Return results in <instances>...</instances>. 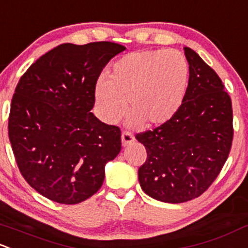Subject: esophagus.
<instances>
[{
    "label": "esophagus",
    "mask_w": 248,
    "mask_h": 248,
    "mask_svg": "<svg viewBox=\"0 0 248 248\" xmlns=\"http://www.w3.org/2000/svg\"><path fill=\"white\" fill-rule=\"evenodd\" d=\"M121 140H122V146H128L132 142H134L135 138L132 133L129 132H124L121 135Z\"/></svg>",
    "instance_id": "esophagus-1"
}]
</instances>
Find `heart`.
Instances as JSON below:
<instances>
[{"instance_id":"heart-1","label":"heart","mask_w":248,"mask_h":248,"mask_svg":"<svg viewBox=\"0 0 248 248\" xmlns=\"http://www.w3.org/2000/svg\"><path fill=\"white\" fill-rule=\"evenodd\" d=\"M190 67L174 49H142L111 65L108 78L100 77L93 90L95 111L106 124H116L126 111L129 124L160 126L177 114L187 93Z\"/></svg>"}]
</instances>
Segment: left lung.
I'll return each mask as SVG.
<instances>
[{
    "label": "left lung",
    "instance_id": "1",
    "mask_svg": "<svg viewBox=\"0 0 248 248\" xmlns=\"http://www.w3.org/2000/svg\"><path fill=\"white\" fill-rule=\"evenodd\" d=\"M190 82L184 102L169 122L138 134L147 159L138 171L152 199L183 203L201 196L227 160L233 110L222 80L194 49L184 47Z\"/></svg>",
    "mask_w": 248,
    "mask_h": 248
}]
</instances>
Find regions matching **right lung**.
<instances>
[{
  "label": "right lung",
  "mask_w": 248,
  "mask_h": 248,
  "mask_svg": "<svg viewBox=\"0 0 248 248\" xmlns=\"http://www.w3.org/2000/svg\"><path fill=\"white\" fill-rule=\"evenodd\" d=\"M126 47L100 41L62 44L20 78L8 134L17 166L46 199L77 204L98 191L104 166L121 151V131L93 113L103 67Z\"/></svg>",
  "instance_id": "right-lung-1"
}]
</instances>
